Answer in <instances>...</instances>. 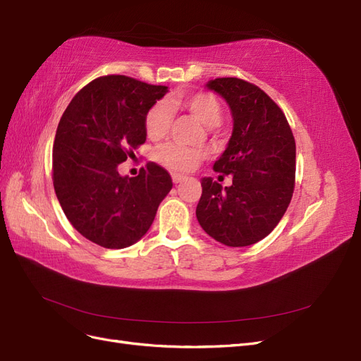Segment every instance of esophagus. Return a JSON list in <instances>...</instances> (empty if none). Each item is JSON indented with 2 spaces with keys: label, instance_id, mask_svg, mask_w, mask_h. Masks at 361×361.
Masks as SVG:
<instances>
[{
  "label": "esophagus",
  "instance_id": "1",
  "mask_svg": "<svg viewBox=\"0 0 361 361\" xmlns=\"http://www.w3.org/2000/svg\"><path fill=\"white\" fill-rule=\"evenodd\" d=\"M183 179H185V178L180 176V174H173V182H174V183H180Z\"/></svg>",
  "mask_w": 361,
  "mask_h": 361
}]
</instances>
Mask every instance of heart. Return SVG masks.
<instances>
[{
  "instance_id": "heart-1",
  "label": "heart",
  "mask_w": 361,
  "mask_h": 361,
  "mask_svg": "<svg viewBox=\"0 0 361 361\" xmlns=\"http://www.w3.org/2000/svg\"><path fill=\"white\" fill-rule=\"evenodd\" d=\"M178 102L197 117L206 126L220 125L223 117V106L216 94L211 92H195L188 94H180ZM171 125V111L166 102H157L149 108L145 117V129L149 138L158 140L167 134ZM155 158L164 167L171 171L185 173L192 170L202 159L199 150L183 147L178 143H166L155 150Z\"/></svg>"
}]
</instances>
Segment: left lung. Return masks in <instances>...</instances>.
Returning a JSON list of instances; mask_svg holds the SVG:
<instances>
[{
    "instance_id": "obj_1",
    "label": "left lung",
    "mask_w": 361,
    "mask_h": 361,
    "mask_svg": "<svg viewBox=\"0 0 361 361\" xmlns=\"http://www.w3.org/2000/svg\"><path fill=\"white\" fill-rule=\"evenodd\" d=\"M211 90L227 101L233 133L214 171L231 174L223 188L202 179L195 215L203 231L228 247L256 244L285 215L295 188V138L281 108L257 85L239 78H215Z\"/></svg>"
}]
</instances>
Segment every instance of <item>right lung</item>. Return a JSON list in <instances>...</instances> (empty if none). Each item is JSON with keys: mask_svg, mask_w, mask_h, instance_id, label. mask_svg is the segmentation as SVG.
Instances as JSON below:
<instances>
[{"mask_svg": "<svg viewBox=\"0 0 361 361\" xmlns=\"http://www.w3.org/2000/svg\"><path fill=\"white\" fill-rule=\"evenodd\" d=\"M167 93L125 75H105L73 96L52 147V182L71 224L104 248H125L143 238L170 192V173L155 162L135 178L118 164L146 141L145 117Z\"/></svg>", "mask_w": 361, "mask_h": 361, "instance_id": "right-lung-1", "label": "right lung"}]
</instances>
